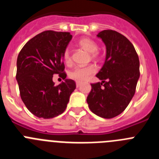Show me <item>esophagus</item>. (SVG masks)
Wrapping results in <instances>:
<instances>
[{"label":"esophagus","instance_id":"1","mask_svg":"<svg viewBox=\"0 0 159 159\" xmlns=\"http://www.w3.org/2000/svg\"><path fill=\"white\" fill-rule=\"evenodd\" d=\"M80 85H81V83L78 82V81H77V82H76V87H77V88H79V87L80 86Z\"/></svg>","mask_w":159,"mask_h":159}]
</instances>
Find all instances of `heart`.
<instances>
[{
    "mask_svg": "<svg viewBox=\"0 0 159 159\" xmlns=\"http://www.w3.org/2000/svg\"><path fill=\"white\" fill-rule=\"evenodd\" d=\"M79 44L84 49H85L88 52H91V57L93 59L99 58V52L98 51L99 45L95 40L90 38H82L79 40ZM63 60L67 64L71 63V57L69 49L66 48L63 52ZM97 67L93 64H88L86 66H78L75 67L72 71L70 72V78L78 81V82H84L88 80L90 77L96 72Z\"/></svg>",
    "mask_w": 159,
    "mask_h": 159,
    "instance_id": "heart-1",
    "label": "heart"
}]
</instances>
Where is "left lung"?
Listing matches in <instances>:
<instances>
[{"mask_svg":"<svg viewBox=\"0 0 159 159\" xmlns=\"http://www.w3.org/2000/svg\"><path fill=\"white\" fill-rule=\"evenodd\" d=\"M97 36L106 45V60L96 75L102 83L91 84L87 102L94 114L111 119L127 108L135 93L139 60L131 42L121 33L107 29Z\"/></svg>","mask_w":159,"mask_h":159,"instance_id":"left-lung-1","label":"left lung"}]
</instances>
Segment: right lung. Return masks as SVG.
<instances>
[{"label": "right lung", "instance_id": "right-lung-1", "mask_svg": "<svg viewBox=\"0 0 159 159\" xmlns=\"http://www.w3.org/2000/svg\"><path fill=\"white\" fill-rule=\"evenodd\" d=\"M70 32L48 30L29 40L20 52L16 78L22 101L38 118L51 119L62 114L76 88L66 80L56 85L53 75L66 78L63 52L71 40Z\"/></svg>", "mask_w": 159, "mask_h": 159}]
</instances>
